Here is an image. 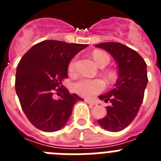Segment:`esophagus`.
I'll return each mask as SVG.
<instances>
[{
	"mask_svg": "<svg viewBox=\"0 0 161 161\" xmlns=\"http://www.w3.org/2000/svg\"><path fill=\"white\" fill-rule=\"evenodd\" d=\"M85 102H87V103L90 104V105H93V106H94V105H96V102H93V101L89 100V99H85Z\"/></svg>",
	"mask_w": 161,
	"mask_h": 161,
	"instance_id": "1",
	"label": "esophagus"
}]
</instances>
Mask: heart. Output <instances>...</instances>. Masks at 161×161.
Wrapping results in <instances>:
<instances>
[{
    "label": "heart",
    "mask_w": 161,
    "mask_h": 161,
    "mask_svg": "<svg viewBox=\"0 0 161 161\" xmlns=\"http://www.w3.org/2000/svg\"><path fill=\"white\" fill-rule=\"evenodd\" d=\"M94 61L99 67L106 65L109 63V56L106 52L102 51H94L92 54ZM76 58H73L68 65V71L75 72L76 69ZM105 88V83L100 79H86L82 78L73 85V90L77 94L85 97H91L101 93Z\"/></svg>",
    "instance_id": "obj_1"
}]
</instances>
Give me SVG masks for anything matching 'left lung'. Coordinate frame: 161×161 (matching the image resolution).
<instances>
[{"instance_id":"obj_1","label":"left lung","mask_w":161,"mask_h":161,"mask_svg":"<svg viewBox=\"0 0 161 161\" xmlns=\"http://www.w3.org/2000/svg\"><path fill=\"white\" fill-rule=\"evenodd\" d=\"M96 47L113 56L119 71L114 89L99 96L110 105L106 116L97 122L105 130L120 131L131 123L141 106L148 80L147 64L136 51L119 42H102Z\"/></svg>"}]
</instances>
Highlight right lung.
Wrapping results in <instances>:
<instances>
[{"label": "right lung", "instance_id": "obj_1", "mask_svg": "<svg viewBox=\"0 0 161 161\" xmlns=\"http://www.w3.org/2000/svg\"><path fill=\"white\" fill-rule=\"evenodd\" d=\"M87 47L88 44L45 40L34 45L20 60L15 89L25 116L38 130L54 132L63 128L74 104L84 101L60 87L62 80L68 78L71 59ZM55 91L62 93L58 99L53 98Z\"/></svg>", "mask_w": 161, "mask_h": 161}]
</instances>
